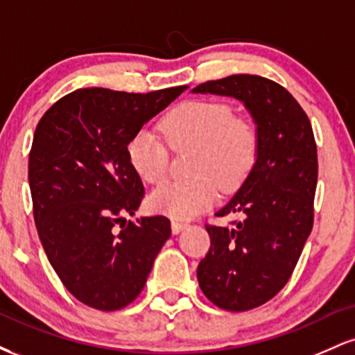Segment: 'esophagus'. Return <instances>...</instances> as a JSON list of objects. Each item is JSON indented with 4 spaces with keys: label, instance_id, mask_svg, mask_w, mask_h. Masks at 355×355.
I'll use <instances>...</instances> for the list:
<instances>
[{
    "label": "esophagus",
    "instance_id": "esophagus-1",
    "mask_svg": "<svg viewBox=\"0 0 355 355\" xmlns=\"http://www.w3.org/2000/svg\"><path fill=\"white\" fill-rule=\"evenodd\" d=\"M187 227H189V223H187V222H180V220H172V232H173V234H178V232L187 229Z\"/></svg>",
    "mask_w": 355,
    "mask_h": 355
}]
</instances>
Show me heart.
<instances>
[{
	"instance_id": "obj_1",
	"label": "heart",
	"mask_w": 355,
	"mask_h": 355,
	"mask_svg": "<svg viewBox=\"0 0 355 355\" xmlns=\"http://www.w3.org/2000/svg\"><path fill=\"white\" fill-rule=\"evenodd\" d=\"M162 138L141 128L130 138L126 153L138 177L146 183L164 180L170 166V147L197 146L193 172L189 180L172 178L153 191L150 205L172 218L187 220L217 200L223 190L242 185L259 160L260 132L250 116L234 113L220 100H189L162 118Z\"/></svg>"
}]
</instances>
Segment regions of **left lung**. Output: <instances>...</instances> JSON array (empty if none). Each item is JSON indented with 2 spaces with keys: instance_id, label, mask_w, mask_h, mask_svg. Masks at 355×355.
Returning a JSON list of instances; mask_svg holds the SVG:
<instances>
[{
  "instance_id": "8db88e82",
  "label": "left lung",
  "mask_w": 355,
  "mask_h": 355,
  "mask_svg": "<svg viewBox=\"0 0 355 355\" xmlns=\"http://www.w3.org/2000/svg\"><path fill=\"white\" fill-rule=\"evenodd\" d=\"M197 93L245 103L260 132L259 160L217 217L242 214L232 227L205 223L210 248L197 268L207 299L230 312L268 302L291 279L313 225L317 145L307 113L282 85L259 75L205 81Z\"/></svg>"
}]
</instances>
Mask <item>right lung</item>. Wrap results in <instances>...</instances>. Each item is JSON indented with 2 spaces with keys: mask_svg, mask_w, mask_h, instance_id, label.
Wrapping results in <instances>:
<instances>
[{
  "mask_svg": "<svg viewBox=\"0 0 355 355\" xmlns=\"http://www.w3.org/2000/svg\"><path fill=\"white\" fill-rule=\"evenodd\" d=\"M187 88H81L36 125L28 162L36 230L56 275L88 307L132 304L172 234L164 215L125 220L145 197L126 145Z\"/></svg>",
  "mask_w": 355,
  "mask_h": 355,
  "instance_id": "right-lung-1",
  "label": "right lung"
}]
</instances>
